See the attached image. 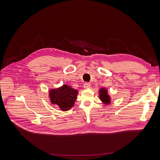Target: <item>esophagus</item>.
<instances>
[{"label": "esophagus", "mask_w": 160, "mask_h": 160, "mask_svg": "<svg viewBox=\"0 0 160 160\" xmlns=\"http://www.w3.org/2000/svg\"><path fill=\"white\" fill-rule=\"evenodd\" d=\"M90 83H88V82H86V83H85L83 84V87H84L85 88H90Z\"/></svg>", "instance_id": "1"}]
</instances>
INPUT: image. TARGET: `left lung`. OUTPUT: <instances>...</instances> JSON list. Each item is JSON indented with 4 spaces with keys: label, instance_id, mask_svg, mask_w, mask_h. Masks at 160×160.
Masks as SVG:
<instances>
[{
    "label": "left lung",
    "instance_id": "left-lung-1",
    "mask_svg": "<svg viewBox=\"0 0 160 160\" xmlns=\"http://www.w3.org/2000/svg\"><path fill=\"white\" fill-rule=\"evenodd\" d=\"M99 99L104 103L109 104L110 102V97L108 94V90L105 88H102L99 91Z\"/></svg>",
    "mask_w": 160,
    "mask_h": 160
}]
</instances>
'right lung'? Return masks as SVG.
<instances>
[{"mask_svg":"<svg viewBox=\"0 0 160 160\" xmlns=\"http://www.w3.org/2000/svg\"><path fill=\"white\" fill-rule=\"evenodd\" d=\"M78 91L66 85L57 89H52L49 92L51 102L59 106L62 111H67L73 107L77 99Z\"/></svg>","mask_w":160,"mask_h":160,"instance_id":"add662e5","label":"right lung"}]
</instances>
